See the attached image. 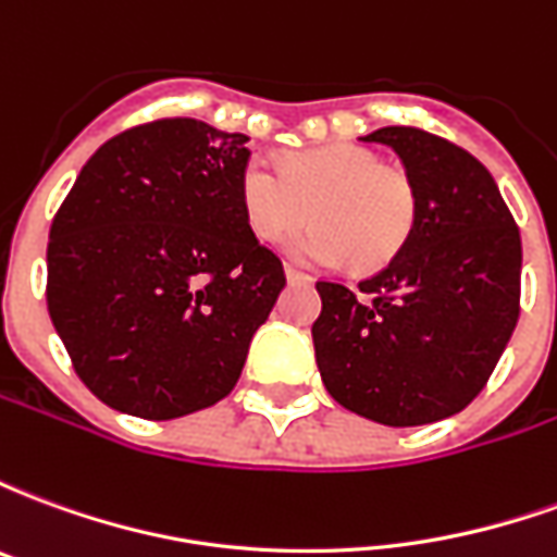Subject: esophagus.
<instances>
[{
  "instance_id": "obj_1",
  "label": "esophagus",
  "mask_w": 557,
  "mask_h": 557,
  "mask_svg": "<svg viewBox=\"0 0 557 557\" xmlns=\"http://www.w3.org/2000/svg\"><path fill=\"white\" fill-rule=\"evenodd\" d=\"M286 280H289V283H301V286H310V283H313V277H310V274H304V271H298V268H286Z\"/></svg>"
}]
</instances>
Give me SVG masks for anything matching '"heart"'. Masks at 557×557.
Here are the masks:
<instances>
[{
  "label": "heart",
  "instance_id": "heart-1",
  "mask_svg": "<svg viewBox=\"0 0 557 557\" xmlns=\"http://www.w3.org/2000/svg\"><path fill=\"white\" fill-rule=\"evenodd\" d=\"M238 199L247 226L265 244L283 242L313 214L315 226L292 238L289 253L310 265L349 262L355 271L385 268L406 247L418 218L409 172L385 166L361 146L310 148L283 166L250 158Z\"/></svg>",
  "mask_w": 557,
  "mask_h": 557
}]
</instances>
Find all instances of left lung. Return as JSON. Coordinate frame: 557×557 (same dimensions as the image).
Returning a JSON list of instances; mask_svg holds the SVG:
<instances>
[{
    "label": "left lung",
    "instance_id": "left-lung-1",
    "mask_svg": "<svg viewBox=\"0 0 557 557\" xmlns=\"http://www.w3.org/2000/svg\"><path fill=\"white\" fill-rule=\"evenodd\" d=\"M418 190L409 242L349 289L319 280L315 363L343 409L385 426L462 411L490 382L519 319L522 242L490 170L420 127H382Z\"/></svg>",
    "mask_w": 557,
    "mask_h": 557
}]
</instances>
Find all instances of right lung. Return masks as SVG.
Instances as JSON below:
<instances>
[{"label":"right lung","instance_id":"1","mask_svg":"<svg viewBox=\"0 0 557 557\" xmlns=\"http://www.w3.org/2000/svg\"><path fill=\"white\" fill-rule=\"evenodd\" d=\"M244 134L158 119L107 139L59 206L47 310L95 397L172 420L230 394L286 286L238 199Z\"/></svg>","mask_w":557,"mask_h":557}]
</instances>
